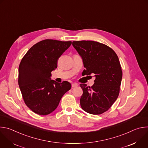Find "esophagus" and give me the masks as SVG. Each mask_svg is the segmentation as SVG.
Returning a JSON list of instances; mask_svg holds the SVG:
<instances>
[{
	"label": "esophagus",
	"instance_id": "34e87169",
	"mask_svg": "<svg viewBox=\"0 0 148 148\" xmlns=\"http://www.w3.org/2000/svg\"><path fill=\"white\" fill-rule=\"evenodd\" d=\"M78 86V84H76V83H74V84H71V87L72 88H74V87H76Z\"/></svg>",
	"mask_w": 148,
	"mask_h": 148
}]
</instances>
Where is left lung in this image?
<instances>
[{"label": "left lung", "instance_id": "obj_1", "mask_svg": "<svg viewBox=\"0 0 148 148\" xmlns=\"http://www.w3.org/2000/svg\"><path fill=\"white\" fill-rule=\"evenodd\" d=\"M73 46L81 56L86 69L84 75L94 74V84L91 87L81 84L82 109L99 115L107 111L116 100L120 90L122 71L119 58L110 47L94 41H73Z\"/></svg>", "mask_w": 148, "mask_h": 148}]
</instances>
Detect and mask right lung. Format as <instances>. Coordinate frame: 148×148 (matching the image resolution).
Here are the masks:
<instances>
[{
  "label": "right lung",
  "mask_w": 148,
  "mask_h": 148,
  "mask_svg": "<svg viewBox=\"0 0 148 148\" xmlns=\"http://www.w3.org/2000/svg\"><path fill=\"white\" fill-rule=\"evenodd\" d=\"M71 41L46 39L33 45L21 60L18 84L25 104L34 113L46 115L54 111L71 85L50 79L59 57Z\"/></svg>",
  "instance_id": "1"
}]
</instances>
